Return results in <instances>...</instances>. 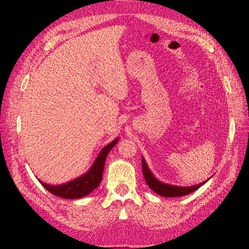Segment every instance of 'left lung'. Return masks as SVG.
<instances>
[{
	"label": "left lung",
	"instance_id": "obj_1",
	"mask_svg": "<svg viewBox=\"0 0 249 249\" xmlns=\"http://www.w3.org/2000/svg\"><path fill=\"white\" fill-rule=\"evenodd\" d=\"M142 172H143V176H144L145 181L148 185V187L156 194L162 196V197H167V198L180 197V196L189 195V194L193 193L194 191L198 190L208 180L207 179V180L201 182V184L193 186V187H177V186H171V185L163 184V182L158 180L153 177L152 173L150 172V169L148 168V166L143 158H142Z\"/></svg>",
	"mask_w": 249,
	"mask_h": 249
}]
</instances>
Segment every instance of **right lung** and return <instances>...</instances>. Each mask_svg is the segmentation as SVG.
Listing matches in <instances>:
<instances>
[{
	"label": "right lung",
	"instance_id": "add662e5",
	"mask_svg": "<svg viewBox=\"0 0 249 249\" xmlns=\"http://www.w3.org/2000/svg\"><path fill=\"white\" fill-rule=\"evenodd\" d=\"M119 139H115L107 146H105L102 151L99 153L98 158L96 159L94 164L91 165L89 171L84 176L77 178L67 184L59 186H51L44 184L40 181V184L51 194L57 196L59 198L63 199H78L83 198L85 196L93 192L99 185L103 178V172L105 162H106L107 155L110 150L116 145V143Z\"/></svg>",
	"mask_w": 249,
	"mask_h": 249
}]
</instances>
